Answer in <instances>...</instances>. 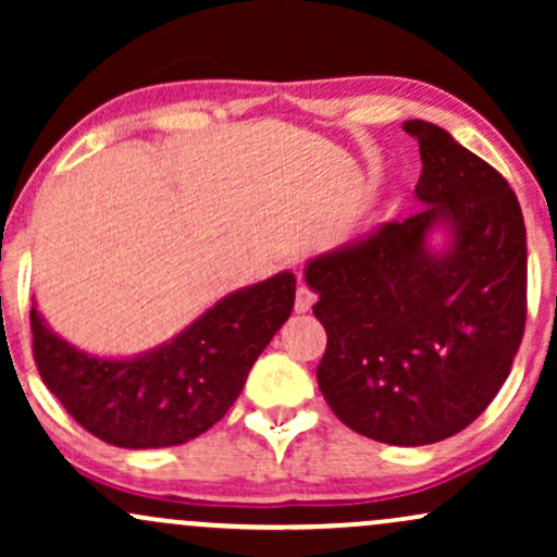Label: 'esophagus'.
Returning <instances> with one entry per match:
<instances>
[{"label": "esophagus", "mask_w": 557, "mask_h": 557, "mask_svg": "<svg viewBox=\"0 0 557 557\" xmlns=\"http://www.w3.org/2000/svg\"><path fill=\"white\" fill-rule=\"evenodd\" d=\"M314 300H317V293L311 290V287L306 283H300L298 290H296V311H298V314H306V311H311Z\"/></svg>", "instance_id": "obj_1"}]
</instances>
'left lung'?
Listing matches in <instances>:
<instances>
[{"label":"left lung","instance_id":"obj_1","mask_svg":"<svg viewBox=\"0 0 557 557\" xmlns=\"http://www.w3.org/2000/svg\"><path fill=\"white\" fill-rule=\"evenodd\" d=\"M403 131L419 140L426 207L309 261L306 283L327 332L324 400L363 437L413 447L466 430L508 380L527 324V227L492 164L424 120ZM434 224L454 233L443 255L425 246Z\"/></svg>","mask_w":557,"mask_h":557}]
</instances>
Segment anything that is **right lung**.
Masks as SVG:
<instances>
[{"label":"right lung","instance_id":"right-lung-1","mask_svg":"<svg viewBox=\"0 0 557 557\" xmlns=\"http://www.w3.org/2000/svg\"><path fill=\"white\" fill-rule=\"evenodd\" d=\"M293 300L296 277L280 272L216 300L181 335L133 359L83 354L30 309L34 359L44 385L94 437L133 450L183 445L225 417Z\"/></svg>","mask_w":557,"mask_h":557}]
</instances>
